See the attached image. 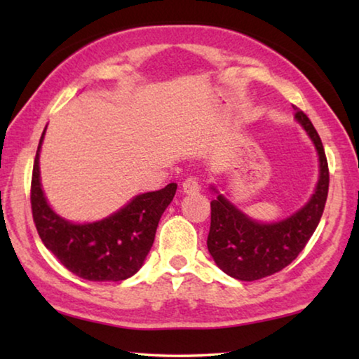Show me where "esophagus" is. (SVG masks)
<instances>
[{"mask_svg": "<svg viewBox=\"0 0 359 359\" xmlns=\"http://www.w3.org/2000/svg\"><path fill=\"white\" fill-rule=\"evenodd\" d=\"M199 188H201V185H199L196 177H188L184 180V184H182V191H184L185 194L198 193Z\"/></svg>", "mask_w": 359, "mask_h": 359, "instance_id": "34e87169", "label": "esophagus"}]
</instances>
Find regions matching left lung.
I'll use <instances>...</instances> for the list:
<instances>
[{
	"label": "left lung",
	"instance_id": "8db88e82",
	"mask_svg": "<svg viewBox=\"0 0 359 359\" xmlns=\"http://www.w3.org/2000/svg\"><path fill=\"white\" fill-rule=\"evenodd\" d=\"M293 109L296 121L311 137L318 155V182L301 209L282 220L258 222L210 185L217 198L210 203L209 253L224 274L238 280H258L287 267L306 247L323 215L330 187L323 144L307 115L294 106Z\"/></svg>",
	"mask_w": 359,
	"mask_h": 359
}]
</instances>
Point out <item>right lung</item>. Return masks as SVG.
Instances as JSON below:
<instances>
[{"mask_svg": "<svg viewBox=\"0 0 359 359\" xmlns=\"http://www.w3.org/2000/svg\"><path fill=\"white\" fill-rule=\"evenodd\" d=\"M44 135L46 130L36 151L32 179L33 220L41 241L66 269L85 280L120 282L135 276L154 245L158 222L171 204L177 184L137 194L101 220L69 222L50 208L42 190L39 155Z\"/></svg>", "mask_w": 359, "mask_h": 359, "instance_id": "1", "label": "right lung"}]
</instances>
